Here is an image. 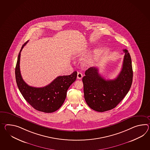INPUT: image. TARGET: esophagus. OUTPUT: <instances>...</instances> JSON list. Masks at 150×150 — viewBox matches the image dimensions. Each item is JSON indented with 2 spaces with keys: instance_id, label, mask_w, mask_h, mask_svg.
Masks as SVG:
<instances>
[{
  "instance_id": "obj_1",
  "label": "esophagus",
  "mask_w": 150,
  "mask_h": 150,
  "mask_svg": "<svg viewBox=\"0 0 150 150\" xmlns=\"http://www.w3.org/2000/svg\"><path fill=\"white\" fill-rule=\"evenodd\" d=\"M82 77H83L82 74L81 73H80V72H78V73H77V78L78 79H81L82 78Z\"/></svg>"
}]
</instances>
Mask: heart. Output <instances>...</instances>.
<instances>
[{"mask_svg": "<svg viewBox=\"0 0 150 150\" xmlns=\"http://www.w3.org/2000/svg\"><path fill=\"white\" fill-rule=\"evenodd\" d=\"M80 49H77L76 51H75V54H77V53H79L80 52ZM98 53H99V51L98 50H95V51H94L93 54H91L89 56H88V58L86 59V60L85 61V63L86 64L91 63L92 62H93L94 59H95V57L96 56V55H98Z\"/></svg>", "mask_w": 150, "mask_h": 150, "instance_id": "heart-1", "label": "heart"}]
</instances>
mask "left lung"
Returning a JSON list of instances; mask_svg holds the SVG:
<instances>
[{
  "instance_id": "1",
  "label": "left lung",
  "mask_w": 150,
  "mask_h": 150,
  "mask_svg": "<svg viewBox=\"0 0 150 150\" xmlns=\"http://www.w3.org/2000/svg\"><path fill=\"white\" fill-rule=\"evenodd\" d=\"M123 51L122 69L114 80H105L96 67L86 71L82 79L84 99L92 110L103 112L113 109L129 91L133 79L131 58L127 50Z\"/></svg>"
}]
</instances>
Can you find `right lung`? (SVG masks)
<instances>
[{
  "instance_id": "1",
  "label": "right lung",
  "mask_w": 150,
  "mask_h": 150,
  "mask_svg": "<svg viewBox=\"0 0 150 150\" xmlns=\"http://www.w3.org/2000/svg\"><path fill=\"white\" fill-rule=\"evenodd\" d=\"M27 42L23 45L20 50L15 69L18 88L24 98L33 108L44 113L54 112L59 110L64 102L67 91L76 79L77 71L70 75L58 76L44 87L30 86L23 80L19 67L21 52Z\"/></svg>"
}]
</instances>
